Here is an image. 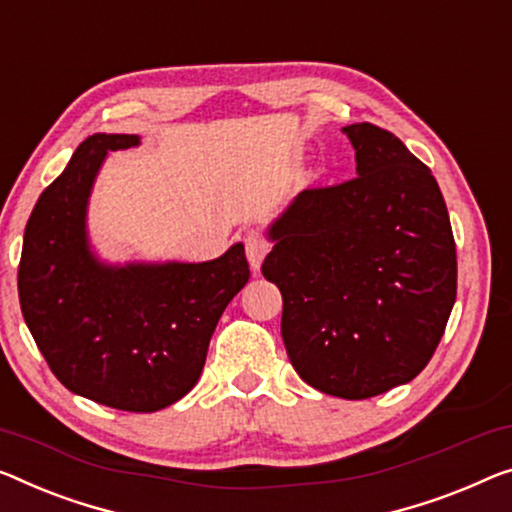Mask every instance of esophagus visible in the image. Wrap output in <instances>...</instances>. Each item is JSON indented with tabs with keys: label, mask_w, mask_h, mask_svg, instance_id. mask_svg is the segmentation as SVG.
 Listing matches in <instances>:
<instances>
[{
	"label": "esophagus",
	"mask_w": 512,
	"mask_h": 512,
	"mask_svg": "<svg viewBox=\"0 0 512 512\" xmlns=\"http://www.w3.org/2000/svg\"><path fill=\"white\" fill-rule=\"evenodd\" d=\"M243 243H246V255H248L250 269L257 273L259 266H262V262H264L266 253H269V243H266L262 236L255 234V232H248L246 239H243Z\"/></svg>",
	"instance_id": "esophagus-1"
}]
</instances>
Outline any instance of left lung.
Wrapping results in <instances>:
<instances>
[{
  "label": "left lung",
  "instance_id": "left-lung-1",
  "mask_svg": "<svg viewBox=\"0 0 512 512\" xmlns=\"http://www.w3.org/2000/svg\"><path fill=\"white\" fill-rule=\"evenodd\" d=\"M358 177L294 197L262 264L282 294V340L317 391L365 400L407 384L437 349L457 294L437 179L393 133L342 128Z\"/></svg>",
  "mask_w": 512,
  "mask_h": 512
}]
</instances>
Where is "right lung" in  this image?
Returning <instances> with one entry per match:
<instances>
[{
  "instance_id": "1",
  "label": "right lung",
  "mask_w": 512,
  "mask_h": 512,
  "mask_svg": "<svg viewBox=\"0 0 512 512\" xmlns=\"http://www.w3.org/2000/svg\"><path fill=\"white\" fill-rule=\"evenodd\" d=\"M137 135H89L43 190L25 227L20 308L68 391L105 407L165 409L202 375L223 310L250 278L243 243L211 262L105 264L91 253L87 204L108 151Z\"/></svg>"
}]
</instances>
